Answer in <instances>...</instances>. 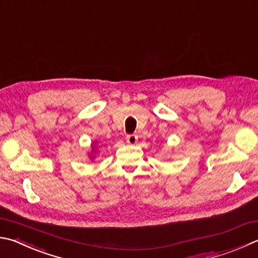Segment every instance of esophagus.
Instances as JSON below:
<instances>
[{
	"label": "esophagus",
	"instance_id": "1",
	"mask_svg": "<svg viewBox=\"0 0 258 258\" xmlns=\"http://www.w3.org/2000/svg\"><path fill=\"white\" fill-rule=\"evenodd\" d=\"M126 141H127L128 144L134 145V144H137V142H138V137H137V135H134V134H130V135H127V137H126Z\"/></svg>",
	"mask_w": 258,
	"mask_h": 258
}]
</instances>
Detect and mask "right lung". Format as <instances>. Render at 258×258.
I'll return each instance as SVG.
<instances>
[{
	"instance_id": "right-lung-1",
	"label": "right lung",
	"mask_w": 258,
	"mask_h": 258,
	"mask_svg": "<svg viewBox=\"0 0 258 258\" xmlns=\"http://www.w3.org/2000/svg\"><path fill=\"white\" fill-rule=\"evenodd\" d=\"M92 150H93V153H95L96 151H95V148H93V145H92ZM90 158H91V159H93L95 157H93V156H90Z\"/></svg>"
}]
</instances>
